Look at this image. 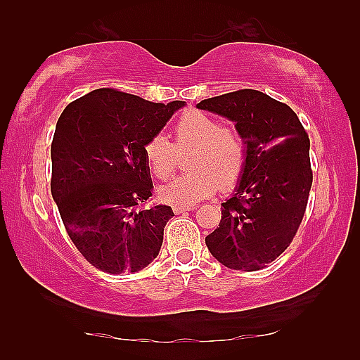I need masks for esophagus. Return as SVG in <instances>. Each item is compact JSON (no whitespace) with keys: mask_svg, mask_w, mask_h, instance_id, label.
<instances>
[{"mask_svg":"<svg viewBox=\"0 0 360 360\" xmlns=\"http://www.w3.org/2000/svg\"><path fill=\"white\" fill-rule=\"evenodd\" d=\"M195 205H173V212L176 215H181V213H186L188 210H193Z\"/></svg>","mask_w":360,"mask_h":360,"instance_id":"esophagus-1","label":"esophagus"}]
</instances>
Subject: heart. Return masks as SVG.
Instances as JSON below:
<instances>
[{"label": "heart", "mask_w": 360, "mask_h": 360, "mask_svg": "<svg viewBox=\"0 0 360 360\" xmlns=\"http://www.w3.org/2000/svg\"><path fill=\"white\" fill-rule=\"evenodd\" d=\"M176 148H195L188 168L192 172L159 188L165 202L192 205L219 188H232L241 179L248 162V141L238 128L223 125L218 117L190 110L174 124ZM153 174L167 179L178 165V153L164 134H155L143 147Z\"/></svg>", "instance_id": "obj_1"}]
</instances>
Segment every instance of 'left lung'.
I'll return each mask as SVG.
<instances>
[{
  "mask_svg": "<svg viewBox=\"0 0 360 360\" xmlns=\"http://www.w3.org/2000/svg\"><path fill=\"white\" fill-rule=\"evenodd\" d=\"M200 110L235 122L248 141V162L221 223L205 244L221 264L259 271L288 249L307 210L312 170L309 137L297 114L257 89L205 98Z\"/></svg>",
  "mask_w": 360,
  "mask_h": 360,
  "instance_id": "left-lung-1",
  "label": "left lung"
}]
</instances>
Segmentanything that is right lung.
<instances>
[{
  "mask_svg": "<svg viewBox=\"0 0 360 360\" xmlns=\"http://www.w3.org/2000/svg\"><path fill=\"white\" fill-rule=\"evenodd\" d=\"M186 102L153 103L112 88L66 106L51 145V193L74 246L97 269L137 272L159 254L168 205L153 192L143 147Z\"/></svg>",
  "mask_w": 360,
  "mask_h": 360,
  "instance_id": "add662e5",
  "label": "right lung"
}]
</instances>
